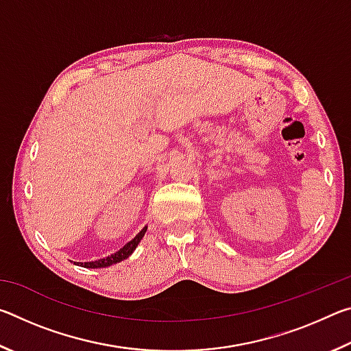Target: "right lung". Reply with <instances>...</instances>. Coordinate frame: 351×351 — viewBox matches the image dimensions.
Returning <instances> with one entry per match:
<instances>
[{"mask_svg": "<svg viewBox=\"0 0 351 351\" xmlns=\"http://www.w3.org/2000/svg\"><path fill=\"white\" fill-rule=\"evenodd\" d=\"M145 232H147V226H145L144 229L141 230V232H139L138 235L134 237V239H133L132 241H128L125 246L119 249L117 252L108 255V257L100 258V260H94V261H85V263H83V261H74V263H75V265H79V266H82V268H90V269L108 268V266H111V265H116V263H119V261H122V260L128 258L130 255H132V254L134 252V249L138 247V245L141 243V240L144 239Z\"/></svg>", "mask_w": 351, "mask_h": 351, "instance_id": "right-lung-1", "label": "right lung"}]
</instances>
